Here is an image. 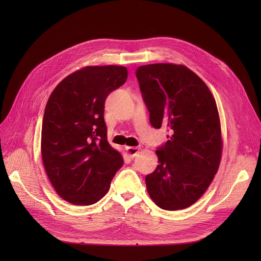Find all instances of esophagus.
<instances>
[{
  "instance_id": "1",
  "label": "esophagus",
  "mask_w": 261,
  "mask_h": 261,
  "mask_svg": "<svg viewBox=\"0 0 261 261\" xmlns=\"http://www.w3.org/2000/svg\"><path fill=\"white\" fill-rule=\"evenodd\" d=\"M125 150L127 151V153L129 154L130 158H135L139 152V148H137V147H126Z\"/></svg>"
}]
</instances>
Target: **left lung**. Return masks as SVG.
<instances>
[{
  "instance_id": "obj_1",
  "label": "left lung",
  "mask_w": 261,
  "mask_h": 261,
  "mask_svg": "<svg viewBox=\"0 0 261 261\" xmlns=\"http://www.w3.org/2000/svg\"><path fill=\"white\" fill-rule=\"evenodd\" d=\"M136 77L150 124L169 130V140L155 151L159 165L146 176L148 194L161 209H185L207 191L219 169L222 139L216 100L184 65L139 66Z\"/></svg>"
}]
</instances>
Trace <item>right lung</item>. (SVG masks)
I'll use <instances>...</instances> for the list:
<instances>
[{
  "instance_id": "obj_1",
  "label": "right lung",
  "mask_w": 261,
  "mask_h": 261,
  "mask_svg": "<svg viewBox=\"0 0 261 261\" xmlns=\"http://www.w3.org/2000/svg\"><path fill=\"white\" fill-rule=\"evenodd\" d=\"M127 80L124 66H87L64 78L44 110L41 154L55 192L88 206L103 197L124 163L108 143L105 102Z\"/></svg>"
}]
</instances>
